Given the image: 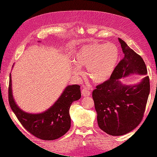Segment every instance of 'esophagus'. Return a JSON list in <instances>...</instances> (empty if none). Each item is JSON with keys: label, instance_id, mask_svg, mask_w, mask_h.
I'll use <instances>...</instances> for the list:
<instances>
[{"label": "esophagus", "instance_id": "34e87169", "mask_svg": "<svg viewBox=\"0 0 157 157\" xmlns=\"http://www.w3.org/2000/svg\"><path fill=\"white\" fill-rule=\"evenodd\" d=\"M81 94H82V96L84 97H86V96H89L90 95V92L89 90L86 88H84L82 91H81Z\"/></svg>", "mask_w": 157, "mask_h": 157}]
</instances>
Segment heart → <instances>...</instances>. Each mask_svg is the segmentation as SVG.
<instances>
[{
  "instance_id": "obj_1",
  "label": "heart",
  "mask_w": 157,
  "mask_h": 157,
  "mask_svg": "<svg viewBox=\"0 0 157 157\" xmlns=\"http://www.w3.org/2000/svg\"><path fill=\"white\" fill-rule=\"evenodd\" d=\"M119 59V50L111 42L91 44L81 47L74 56V73H80L78 67H86L88 77L101 84L111 77Z\"/></svg>"
}]
</instances>
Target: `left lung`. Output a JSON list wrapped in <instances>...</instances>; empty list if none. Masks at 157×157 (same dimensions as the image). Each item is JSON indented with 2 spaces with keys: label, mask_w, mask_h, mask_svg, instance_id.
<instances>
[{
  "label": "left lung",
  "mask_w": 157,
  "mask_h": 157,
  "mask_svg": "<svg viewBox=\"0 0 157 157\" xmlns=\"http://www.w3.org/2000/svg\"><path fill=\"white\" fill-rule=\"evenodd\" d=\"M123 58L107 81L99 84L92 92L99 127L111 136H122L134 130L144 117L150 92L149 78L144 59L118 38ZM145 75L135 85L121 81L131 74Z\"/></svg>",
  "instance_id": "8db88e82"
}]
</instances>
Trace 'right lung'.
I'll list each match as a JSON object with an SVG mask.
<instances>
[{
  "label": "right lung",
  "instance_id": "obj_1",
  "mask_svg": "<svg viewBox=\"0 0 157 157\" xmlns=\"http://www.w3.org/2000/svg\"><path fill=\"white\" fill-rule=\"evenodd\" d=\"M12 85L10 73L8 89L9 103L19 121L28 132L42 140L58 139L67 132L71 127V105L81 97L79 85L66 86L53 105L40 113H30L23 111L14 99Z\"/></svg>",
  "mask_w": 157,
  "mask_h": 157
}]
</instances>
